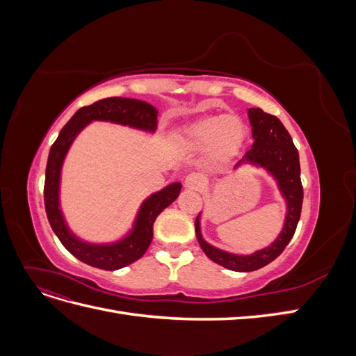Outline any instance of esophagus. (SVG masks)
I'll use <instances>...</instances> for the list:
<instances>
[{"mask_svg":"<svg viewBox=\"0 0 356 356\" xmlns=\"http://www.w3.org/2000/svg\"><path fill=\"white\" fill-rule=\"evenodd\" d=\"M184 186L191 190H200L204 186V181L199 174H190L184 179Z\"/></svg>","mask_w":356,"mask_h":356,"instance_id":"34e87169","label":"esophagus"}]
</instances>
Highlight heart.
Here are the masks:
<instances>
[{
    "label": "heart",
    "mask_w": 356,
    "mask_h": 356,
    "mask_svg": "<svg viewBox=\"0 0 356 356\" xmlns=\"http://www.w3.org/2000/svg\"><path fill=\"white\" fill-rule=\"evenodd\" d=\"M186 138L193 147H207L211 160L225 161L241 149L246 126L236 114L203 115L186 127Z\"/></svg>",
    "instance_id": "heart-1"
}]
</instances>
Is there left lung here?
<instances>
[{
	"instance_id": "obj_1",
	"label": "left lung",
	"mask_w": 356,
	"mask_h": 356,
	"mask_svg": "<svg viewBox=\"0 0 356 356\" xmlns=\"http://www.w3.org/2000/svg\"><path fill=\"white\" fill-rule=\"evenodd\" d=\"M252 126V147L245 153L243 159L238 161L239 166L243 161L261 165L272 172L281 187L282 195L286 199L288 212L284 230L281 236L272 243V246L257 251L252 255H233L217 250L202 239L199 217L195 221L196 236L203 252L213 263L234 272H252L258 270L268 263H272L284 252L289 241L293 239L303 204V186L300 178L298 152L282 122L276 115L264 113L261 108H250L248 111Z\"/></svg>"
}]
</instances>
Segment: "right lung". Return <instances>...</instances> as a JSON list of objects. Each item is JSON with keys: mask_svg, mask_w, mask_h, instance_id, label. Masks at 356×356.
Segmentation results:
<instances>
[{"mask_svg": "<svg viewBox=\"0 0 356 356\" xmlns=\"http://www.w3.org/2000/svg\"><path fill=\"white\" fill-rule=\"evenodd\" d=\"M92 120H108L144 129V131H154L157 127V110L147 102L115 98V96L96 101L92 105L83 106L70 118V122L62 127L49 153L44 181V207L53 232L56 233L62 245L80 261L102 268V270H117V268L132 264L145 254L153 239V225L156 218L178 197L181 184L174 182L149 196L139 209L135 229L122 242L114 245H89L79 241L67 229L59 211V177L63 157H65L74 138Z\"/></svg>", "mask_w": 356, "mask_h": 356, "instance_id": "right-lung-1", "label": "right lung"}]
</instances>
